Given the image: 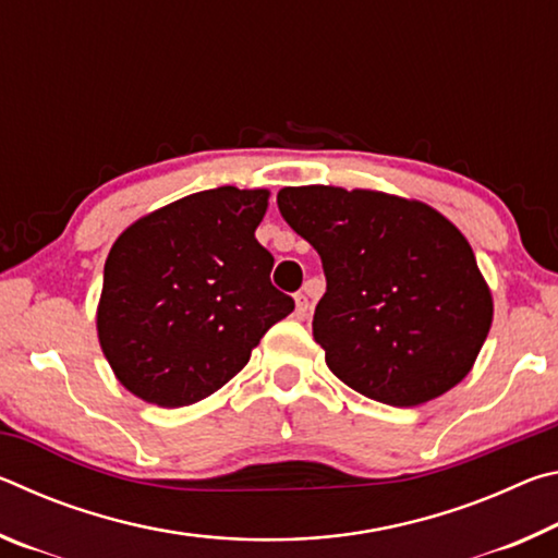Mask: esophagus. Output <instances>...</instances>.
I'll return each instance as SVG.
<instances>
[{"label": "esophagus", "mask_w": 558, "mask_h": 558, "mask_svg": "<svg viewBox=\"0 0 558 558\" xmlns=\"http://www.w3.org/2000/svg\"><path fill=\"white\" fill-rule=\"evenodd\" d=\"M295 317L298 319L310 317V300H307L305 292H298V295H295Z\"/></svg>", "instance_id": "1"}]
</instances>
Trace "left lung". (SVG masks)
<instances>
[{
	"instance_id": "1",
	"label": "left lung",
	"mask_w": 558,
	"mask_h": 558,
	"mask_svg": "<svg viewBox=\"0 0 558 558\" xmlns=\"http://www.w3.org/2000/svg\"><path fill=\"white\" fill-rule=\"evenodd\" d=\"M278 209L323 260L313 335L339 381L403 409L465 379L493 325V295L446 216L339 186H286Z\"/></svg>"
}]
</instances>
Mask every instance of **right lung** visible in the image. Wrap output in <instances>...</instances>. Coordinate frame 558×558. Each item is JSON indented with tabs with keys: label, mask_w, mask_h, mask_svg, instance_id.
<instances>
[{
	"label": "right lung",
	"mask_w": 558,
	"mask_h": 558,
	"mask_svg": "<svg viewBox=\"0 0 558 558\" xmlns=\"http://www.w3.org/2000/svg\"><path fill=\"white\" fill-rule=\"evenodd\" d=\"M263 189L219 186L145 216L112 243L98 337L112 372L147 403L179 409L233 379L295 310L256 241Z\"/></svg>",
	"instance_id": "add662e5"
}]
</instances>
